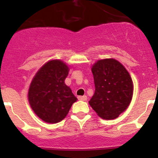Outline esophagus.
Returning <instances> with one entry per match:
<instances>
[{
	"label": "esophagus",
	"instance_id": "obj_1",
	"mask_svg": "<svg viewBox=\"0 0 158 158\" xmlns=\"http://www.w3.org/2000/svg\"><path fill=\"white\" fill-rule=\"evenodd\" d=\"M78 100H82V101H85V100H87V96H78Z\"/></svg>",
	"mask_w": 158,
	"mask_h": 158
}]
</instances>
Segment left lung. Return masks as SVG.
Returning a JSON list of instances; mask_svg holds the SVG:
<instances>
[{
    "instance_id": "obj_1",
    "label": "left lung",
    "mask_w": 158,
    "mask_h": 158,
    "mask_svg": "<svg viewBox=\"0 0 158 158\" xmlns=\"http://www.w3.org/2000/svg\"><path fill=\"white\" fill-rule=\"evenodd\" d=\"M95 93L89 105L104 119H115L131 104L134 85L126 68L114 58L98 60L92 67Z\"/></svg>"
}]
</instances>
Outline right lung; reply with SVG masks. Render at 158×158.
Listing matches in <instances>:
<instances>
[{
	"instance_id": "right-lung-1",
	"label": "right lung",
	"mask_w": 158,
	"mask_h": 158,
	"mask_svg": "<svg viewBox=\"0 0 158 158\" xmlns=\"http://www.w3.org/2000/svg\"><path fill=\"white\" fill-rule=\"evenodd\" d=\"M69 66L61 60L46 62L32 79L29 87L28 101L35 114L48 123L62 121L77 100L65 84Z\"/></svg>"
}]
</instances>
